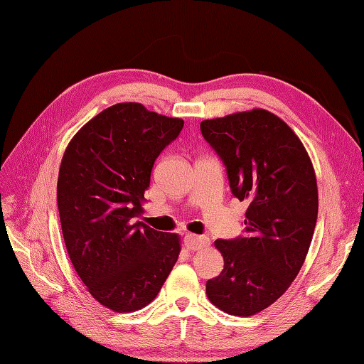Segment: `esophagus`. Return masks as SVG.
Listing matches in <instances>:
<instances>
[{
    "instance_id": "1",
    "label": "esophagus",
    "mask_w": 364,
    "mask_h": 364,
    "mask_svg": "<svg viewBox=\"0 0 364 364\" xmlns=\"http://www.w3.org/2000/svg\"><path fill=\"white\" fill-rule=\"evenodd\" d=\"M185 246L191 250H199L209 245V238L205 235H194V234H186L185 238Z\"/></svg>"
}]
</instances>
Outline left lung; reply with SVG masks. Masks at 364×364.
Returning <instances> with one entry per match:
<instances>
[{
    "mask_svg": "<svg viewBox=\"0 0 364 364\" xmlns=\"http://www.w3.org/2000/svg\"><path fill=\"white\" fill-rule=\"evenodd\" d=\"M223 162L229 188L247 200L245 234L215 241L225 267L206 294L234 316L262 311L299 273L317 222V183L308 153L281 118L264 109L200 123Z\"/></svg>",
    "mask_w": 364,
    "mask_h": 364,
    "instance_id": "1",
    "label": "left lung"
}]
</instances>
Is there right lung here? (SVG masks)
<instances>
[{
  "instance_id": "1",
  "label": "right lung",
  "mask_w": 364,
  "mask_h": 364,
  "mask_svg": "<svg viewBox=\"0 0 364 364\" xmlns=\"http://www.w3.org/2000/svg\"><path fill=\"white\" fill-rule=\"evenodd\" d=\"M181 118L118 103L86 123L60 164L58 206L70 259L90 293L118 313L155 299L178 261L176 234L136 222L162 150Z\"/></svg>"
}]
</instances>
